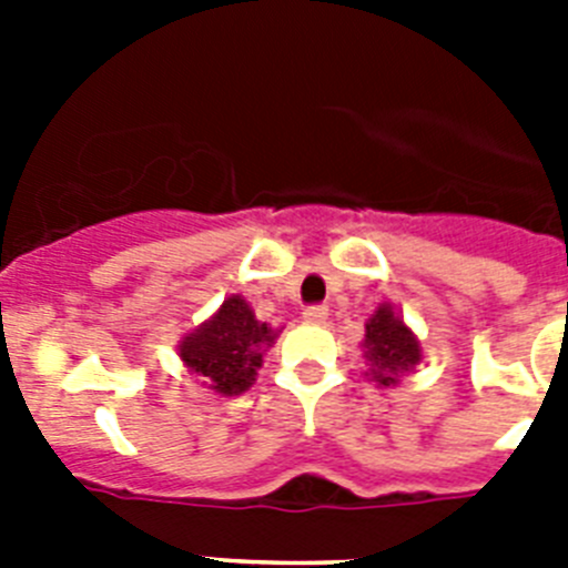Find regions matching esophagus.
I'll return each instance as SVG.
<instances>
[{"label": "esophagus", "mask_w": 568, "mask_h": 568, "mask_svg": "<svg viewBox=\"0 0 568 568\" xmlns=\"http://www.w3.org/2000/svg\"><path fill=\"white\" fill-rule=\"evenodd\" d=\"M327 315H329L327 307H307V310H304V321H307V324H324V321H327Z\"/></svg>", "instance_id": "1"}]
</instances>
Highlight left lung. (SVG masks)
<instances>
[{"label": "left lung", "mask_w": 568, "mask_h": 568, "mask_svg": "<svg viewBox=\"0 0 568 568\" xmlns=\"http://www.w3.org/2000/svg\"><path fill=\"white\" fill-rule=\"evenodd\" d=\"M361 349L366 361L364 375L378 386H398L400 378L424 361L418 335L395 313L389 301L378 304L375 313L366 318Z\"/></svg>", "instance_id": "left-lung-1"}]
</instances>
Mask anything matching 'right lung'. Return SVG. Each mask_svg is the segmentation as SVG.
<instances>
[{
	"instance_id": "1",
	"label": "right lung",
	"mask_w": 568,
	"mask_h": 568,
	"mask_svg": "<svg viewBox=\"0 0 568 568\" xmlns=\"http://www.w3.org/2000/svg\"><path fill=\"white\" fill-rule=\"evenodd\" d=\"M278 333L267 321L255 318L244 295H227L222 307L179 341V358L210 393L233 398L255 384Z\"/></svg>"
}]
</instances>
